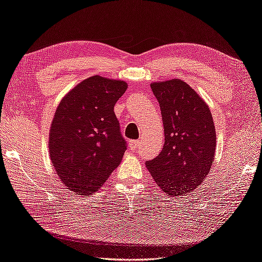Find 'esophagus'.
Wrapping results in <instances>:
<instances>
[{"label": "esophagus", "mask_w": 262, "mask_h": 262, "mask_svg": "<svg viewBox=\"0 0 262 262\" xmlns=\"http://www.w3.org/2000/svg\"><path fill=\"white\" fill-rule=\"evenodd\" d=\"M130 146H132L133 149H137L139 146H141V142H139V141H132Z\"/></svg>", "instance_id": "esophagus-1"}]
</instances>
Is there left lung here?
<instances>
[{
	"label": "left lung",
	"instance_id": "8db88e82",
	"mask_svg": "<svg viewBox=\"0 0 262 262\" xmlns=\"http://www.w3.org/2000/svg\"><path fill=\"white\" fill-rule=\"evenodd\" d=\"M165 143L159 156L146 161L151 178L164 192L178 196L208 176L214 161L216 134L209 106L180 79L153 82Z\"/></svg>",
	"mask_w": 262,
	"mask_h": 262
}]
</instances>
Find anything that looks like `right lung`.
<instances>
[{
    "label": "right lung",
    "instance_id": "add662e5",
    "mask_svg": "<svg viewBox=\"0 0 262 262\" xmlns=\"http://www.w3.org/2000/svg\"><path fill=\"white\" fill-rule=\"evenodd\" d=\"M127 89L121 80L93 76L67 94L54 114L49 151L59 179L81 195L105 183L126 150L115 103Z\"/></svg>",
    "mask_w": 262,
    "mask_h": 262
}]
</instances>
